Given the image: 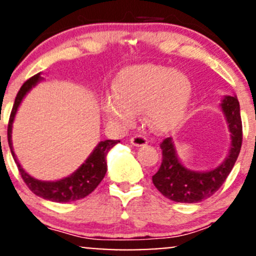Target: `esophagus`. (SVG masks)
I'll list each match as a JSON object with an SVG mask.
<instances>
[{
    "mask_svg": "<svg viewBox=\"0 0 256 256\" xmlns=\"http://www.w3.org/2000/svg\"><path fill=\"white\" fill-rule=\"evenodd\" d=\"M131 144H134V146L136 147H141V146H144V144H147V138L144 136H140V135H136L134 137H131Z\"/></svg>",
    "mask_w": 256,
    "mask_h": 256,
    "instance_id": "1",
    "label": "esophagus"
}]
</instances>
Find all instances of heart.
<instances>
[{"mask_svg": "<svg viewBox=\"0 0 256 256\" xmlns=\"http://www.w3.org/2000/svg\"><path fill=\"white\" fill-rule=\"evenodd\" d=\"M114 96L104 98L103 112L116 128L134 124L144 110V121L156 131L174 128L184 118L190 99L192 82L185 74L157 64H132L122 68L112 84Z\"/></svg>", "mask_w": 256, "mask_h": 256, "instance_id": "1", "label": "heart"}]
</instances>
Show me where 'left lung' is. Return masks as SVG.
Masks as SVG:
<instances>
[{
    "label": "left lung",
    "instance_id": "1",
    "mask_svg": "<svg viewBox=\"0 0 256 256\" xmlns=\"http://www.w3.org/2000/svg\"><path fill=\"white\" fill-rule=\"evenodd\" d=\"M230 132V148L226 160L217 168L207 172L188 169L176 156L170 137L160 142L162 164L152 182L158 192L176 202L195 204L214 195L230 176L238 158L243 140L240 109L236 96H227L220 104Z\"/></svg>",
    "mask_w": 256,
    "mask_h": 256
}]
</instances>
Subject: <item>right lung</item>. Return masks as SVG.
Listing matches in <instances>:
<instances>
[{"instance_id": "add662e5", "label": "right lung", "mask_w": 256, "mask_h": 256, "mask_svg": "<svg viewBox=\"0 0 256 256\" xmlns=\"http://www.w3.org/2000/svg\"><path fill=\"white\" fill-rule=\"evenodd\" d=\"M42 80L40 74H36L32 78L23 83L20 87V92L16 96L14 104H13L12 112H10V121H8V144H10V153L13 156L16 164L18 166L22 178H23L24 182L26 186L32 190L36 195L40 198H45V200L54 201V202H71V201L80 200V198H86L90 195V192L96 189L99 185V182L103 180L106 173V154L118 142L119 140H106V141H100L96 144V148L90 153V157L86 160V162L77 169L74 173L71 176L64 178V179L56 180V182H42L36 178L30 176L18 162L17 157H16L14 152H13L12 146V124L14 121V116L17 114V110L20 108L22 100L26 93L36 87L38 83Z\"/></svg>"}]
</instances>
